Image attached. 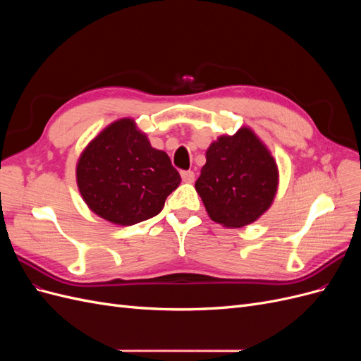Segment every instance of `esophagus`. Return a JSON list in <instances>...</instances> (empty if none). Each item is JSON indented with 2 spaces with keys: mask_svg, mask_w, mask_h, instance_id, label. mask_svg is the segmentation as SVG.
I'll use <instances>...</instances> for the list:
<instances>
[{
  "mask_svg": "<svg viewBox=\"0 0 361 361\" xmlns=\"http://www.w3.org/2000/svg\"><path fill=\"white\" fill-rule=\"evenodd\" d=\"M180 176H182V180H183V182L192 183V182H194V178H195V174H194V171L188 170V171H182Z\"/></svg>",
  "mask_w": 361,
  "mask_h": 361,
  "instance_id": "obj_1",
  "label": "esophagus"
}]
</instances>
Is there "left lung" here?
I'll return each mask as SVG.
<instances>
[{"label":"left lung","instance_id":"left-lung-1","mask_svg":"<svg viewBox=\"0 0 361 361\" xmlns=\"http://www.w3.org/2000/svg\"><path fill=\"white\" fill-rule=\"evenodd\" d=\"M277 188L276 158L248 126L212 141L195 180L211 220L231 228L259 220L274 202Z\"/></svg>","mask_w":361,"mask_h":361}]
</instances>
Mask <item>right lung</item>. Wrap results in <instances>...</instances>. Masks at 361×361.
Returning a JSON list of instances; mask_svg holds the SVG:
<instances>
[{"mask_svg": "<svg viewBox=\"0 0 361 361\" xmlns=\"http://www.w3.org/2000/svg\"><path fill=\"white\" fill-rule=\"evenodd\" d=\"M180 183L164 150L152 147L135 120L123 117L104 128L76 162V185L97 216L133 226L158 215Z\"/></svg>", "mask_w": 361, "mask_h": 361, "instance_id": "right-lung-1", "label": "right lung"}]
</instances>
